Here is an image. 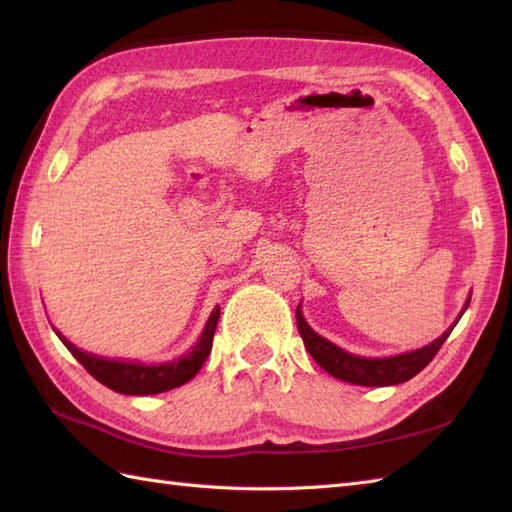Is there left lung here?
<instances>
[{
  "mask_svg": "<svg viewBox=\"0 0 512 512\" xmlns=\"http://www.w3.org/2000/svg\"><path fill=\"white\" fill-rule=\"evenodd\" d=\"M469 301H471V297H469ZM469 301H466L464 310L469 308ZM464 310L460 312V317L464 314ZM460 317H458V321H460ZM455 323L440 336V339L420 347V350L405 352L398 356H387V358H363V356L345 352L339 345H334L328 339L319 336L306 323V319H303L301 308H297V328H299L303 343H306V350L310 352L314 361H317L325 369V372L332 374L334 378L345 380V383H352V385H363V387L398 385V383H405V380L413 378L418 372H422V369L433 361V356L438 354L442 343L447 341V336L455 328Z\"/></svg>",
  "mask_w": 512,
  "mask_h": 512,
  "instance_id": "obj_1",
  "label": "left lung"
}]
</instances>
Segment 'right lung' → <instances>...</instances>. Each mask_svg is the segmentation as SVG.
Masks as SVG:
<instances>
[{
  "instance_id": "add662e5",
  "label": "right lung",
  "mask_w": 512,
  "mask_h": 512,
  "mask_svg": "<svg viewBox=\"0 0 512 512\" xmlns=\"http://www.w3.org/2000/svg\"><path fill=\"white\" fill-rule=\"evenodd\" d=\"M217 319H220V306H217L209 321H206L200 341L195 343L191 352L184 356L176 358L171 363H160V365H143V363H132V361H110V358H101L96 354H88L79 350V347L72 345L68 339L57 332L61 343L68 347L72 356L79 361L88 372L103 383L105 387H110L118 394H127V396H149V394H160V391H169L176 389L200 372V367L204 365L206 356L211 354L213 347V334L217 328Z\"/></svg>"
}]
</instances>
